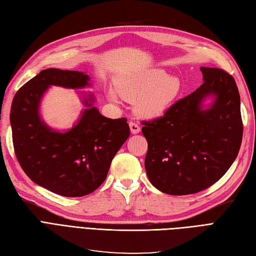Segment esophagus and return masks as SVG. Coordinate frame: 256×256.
Segmentation results:
<instances>
[{
  "label": "esophagus",
  "instance_id": "34e87169",
  "mask_svg": "<svg viewBox=\"0 0 256 256\" xmlns=\"http://www.w3.org/2000/svg\"><path fill=\"white\" fill-rule=\"evenodd\" d=\"M129 127H130L131 134H138V132H140V131H141L140 126H138V124L134 122H129Z\"/></svg>",
  "mask_w": 256,
  "mask_h": 256
}]
</instances>
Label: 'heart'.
Wrapping results in <instances>:
<instances>
[{"instance_id": "b5f03b06", "label": "heart", "mask_w": 256, "mask_h": 256, "mask_svg": "<svg viewBox=\"0 0 256 256\" xmlns=\"http://www.w3.org/2000/svg\"><path fill=\"white\" fill-rule=\"evenodd\" d=\"M115 88L122 98L127 102H136L138 114L146 118H154L164 114L178 97L182 84L177 76H168L162 69L132 76H122L115 81ZM114 90H108V97L118 102V94Z\"/></svg>"}]
</instances>
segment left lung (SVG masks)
Segmentation results:
<instances>
[{
	"label": "left lung",
	"instance_id": "left-lung-1",
	"mask_svg": "<svg viewBox=\"0 0 256 256\" xmlns=\"http://www.w3.org/2000/svg\"><path fill=\"white\" fill-rule=\"evenodd\" d=\"M204 83L178 100L164 115L143 122L148 143L147 177L171 196L210 187L235 161L242 140L240 96L233 76L219 68L200 67ZM208 98L212 104L205 106Z\"/></svg>",
	"mask_w": 256,
	"mask_h": 256
}]
</instances>
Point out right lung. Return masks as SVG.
<instances>
[{
  "label": "right lung",
  "mask_w": 256,
  "mask_h": 256,
  "mask_svg": "<svg viewBox=\"0 0 256 256\" xmlns=\"http://www.w3.org/2000/svg\"><path fill=\"white\" fill-rule=\"evenodd\" d=\"M90 81L82 72L44 69L23 85L12 104L14 148L22 170L38 186L67 198L94 192L130 136L126 118L102 115L94 95L86 92H81L86 109L69 130L52 129L42 120V99L50 86L80 90L90 86Z\"/></svg>",
  "instance_id": "1"
}]
</instances>
